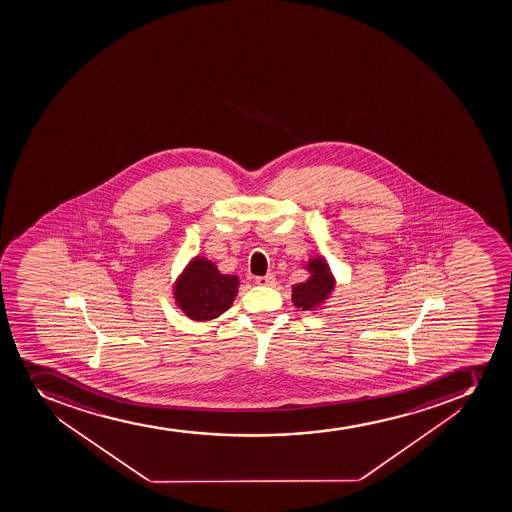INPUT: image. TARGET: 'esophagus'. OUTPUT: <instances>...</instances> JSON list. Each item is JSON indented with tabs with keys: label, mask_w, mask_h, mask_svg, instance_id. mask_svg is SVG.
<instances>
[{
	"label": "esophagus",
	"mask_w": 512,
	"mask_h": 512,
	"mask_svg": "<svg viewBox=\"0 0 512 512\" xmlns=\"http://www.w3.org/2000/svg\"><path fill=\"white\" fill-rule=\"evenodd\" d=\"M255 284L260 285V287H272V285H275V275L269 274L265 277H257Z\"/></svg>",
	"instance_id": "esophagus-1"
}]
</instances>
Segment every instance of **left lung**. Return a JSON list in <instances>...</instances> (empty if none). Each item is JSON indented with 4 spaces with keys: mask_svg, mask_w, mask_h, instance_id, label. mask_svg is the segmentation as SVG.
<instances>
[{
    "mask_svg": "<svg viewBox=\"0 0 512 512\" xmlns=\"http://www.w3.org/2000/svg\"><path fill=\"white\" fill-rule=\"evenodd\" d=\"M302 269L307 270L309 279L300 284L292 285V302L302 312H320L332 299L337 279L330 270L329 260L324 255H312L307 262L302 264Z\"/></svg>",
    "mask_w": 512,
    "mask_h": 512,
    "instance_id": "obj_1",
    "label": "left lung"
}]
</instances>
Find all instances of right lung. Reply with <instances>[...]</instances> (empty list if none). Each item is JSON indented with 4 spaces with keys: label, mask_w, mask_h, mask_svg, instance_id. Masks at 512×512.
Masks as SVG:
<instances>
[{
    "label": "right lung",
    "mask_w": 512,
    "mask_h": 512,
    "mask_svg": "<svg viewBox=\"0 0 512 512\" xmlns=\"http://www.w3.org/2000/svg\"><path fill=\"white\" fill-rule=\"evenodd\" d=\"M240 279L222 274L213 260L195 255L173 284L178 309L193 322H210L227 312L237 297Z\"/></svg>",
    "instance_id": "1"
}]
</instances>
